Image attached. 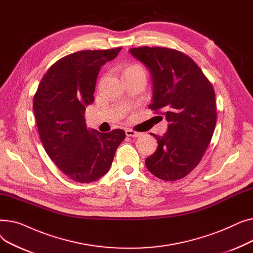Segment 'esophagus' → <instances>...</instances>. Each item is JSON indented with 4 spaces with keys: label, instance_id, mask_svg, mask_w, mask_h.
I'll return each mask as SVG.
<instances>
[{
    "label": "esophagus",
    "instance_id": "1",
    "mask_svg": "<svg viewBox=\"0 0 253 253\" xmlns=\"http://www.w3.org/2000/svg\"><path fill=\"white\" fill-rule=\"evenodd\" d=\"M125 133H126L127 136H131V137H138V136H140V134H141L140 132H136V131L132 130V129H126Z\"/></svg>",
    "mask_w": 253,
    "mask_h": 253
}]
</instances>
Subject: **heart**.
Listing matches in <instances>:
<instances>
[{
  "instance_id": "b5f03b06",
  "label": "heart",
  "mask_w": 253,
  "mask_h": 253,
  "mask_svg": "<svg viewBox=\"0 0 253 253\" xmlns=\"http://www.w3.org/2000/svg\"><path fill=\"white\" fill-rule=\"evenodd\" d=\"M133 72H144L143 68L141 65L139 64H129L127 65L125 70H124V74H127V73H133Z\"/></svg>"
}]
</instances>
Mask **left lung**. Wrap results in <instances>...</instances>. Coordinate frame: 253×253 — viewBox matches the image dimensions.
Here are the masks:
<instances>
[{
  "instance_id": "8db88e82",
  "label": "left lung",
  "mask_w": 253,
  "mask_h": 253,
  "mask_svg": "<svg viewBox=\"0 0 253 253\" xmlns=\"http://www.w3.org/2000/svg\"><path fill=\"white\" fill-rule=\"evenodd\" d=\"M149 69L154 87L150 109L166 117L168 131L145 160L152 174L166 181L187 176L200 163L217 120L213 86L187 54L165 47L131 48Z\"/></svg>"
}]
</instances>
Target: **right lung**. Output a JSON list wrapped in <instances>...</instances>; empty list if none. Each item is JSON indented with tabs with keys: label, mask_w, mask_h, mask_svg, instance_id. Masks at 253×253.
I'll return each instance as SVG.
<instances>
[{
	"label": "right lung",
	"mask_w": 253,
	"mask_h": 253,
	"mask_svg": "<svg viewBox=\"0 0 253 253\" xmlns=\"http://www.w3.org/2000/svg\"><path fill=\"white\" fill-rule=\"evenodd\" d=\"M121 49L83 50L60 58L46 72L34 96L43 147L55 165L75 181L88 183L103 176L126 137L122 129L108 133L88 130L84 116L86 106L94 101L100 68Z\"/></svg>",
	"instance_id": "obj_1"
}]
</instances>
